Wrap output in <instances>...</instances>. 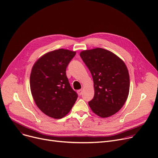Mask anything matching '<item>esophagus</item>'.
Wrapping results in <instances>:
<instances>
[{"label":"esophagus","mask_w":158,"mask_h":158,"mask_svg":"<svg viewBox=\"0 0 158 158\" xmlns=\"http://www.w3.org/2000/svg\"><path fill=\"white\" fill-rule=\"evenodd\" d=\"M82 92H83V89H79L77 90V94L79 95H81L82 94Z\"/></svg>","instance_id":"34e87169"}]
</instances>
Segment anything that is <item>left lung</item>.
<instances>
[{"instance_id": "left-lung-1", "label": "left lung", "mask_w": 158, "mask_h": 158, "mask_svg": "<svg viewBox=\"0 0 158 158\" xmlns=\"http://www.w3.org/2000/svg\"><path fill=\"white\" fill-rule=\"evenodd\" d=\"M94 80V97L88 102L94 113L106 118L117 113L125 104L130 80L127 66L120 58L102 48L80 53Z\"/></svg>"}]
</instances>
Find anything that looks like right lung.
Here are the masks:
<instances>
[{"instance_id":"right-lung-1","label":"right lung","mask_w":158,"mask_h":158,"mask_svg":"<svg viewBox=\"0 0 158 158\" xmlns=\"http://www.w3.org/2000/svg\"><path fill=\"white\" fill-rule=\"evenodd\" d=\"M76 52L60 48L41 57L32 69L30 87L39 109L54 118L67 114L78 95L71 87L66 70Z\"/></svg>"}]
</instances>
